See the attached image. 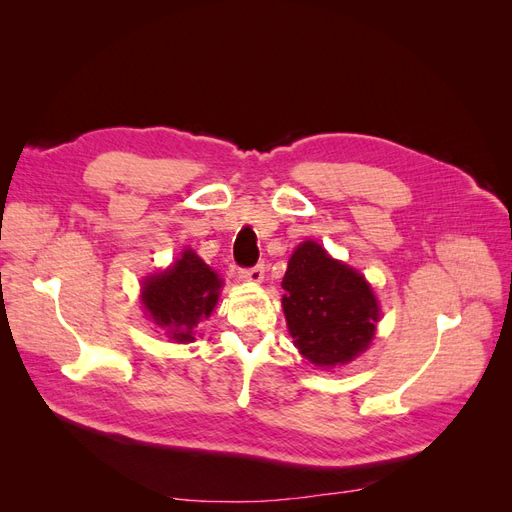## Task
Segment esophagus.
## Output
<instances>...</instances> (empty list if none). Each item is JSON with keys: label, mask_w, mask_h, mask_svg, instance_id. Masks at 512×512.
<instances>
[{"label": "esophagus", "mask_w": 512, "mask_h": 512, "mask_svg": "<svg viewBox=\"0 0 512 512\" xmlns=\"http://www.w3.org/2000/svg\"><path fill=\"white\" fill-rule=\"evenodd\" d=\"M239 275L243 277V280H247V282H256V284H258V282L265 280V265H262V262H258L256 267L241 269Z\"/></svg>", "instance_id": "34e87169"}]
</instances>
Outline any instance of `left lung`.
Wrapping results in <instances>:
<instances>
[{
  "mask_svg": "<svg viewBox=\"0 0 512 512\" xmlns=\"http://www.w3.org/2000/svg\"><path fill=\"white\" fill-rule=\"evenodd\" d=\"M282 305L294 346L307 361L335 367L359 356L374 339L378 301L361 273L305 241L284 275Z\"/></svg>",
  "mask_w": 512,
  "mask_h": 512,
  "instance_id": "1",
  "label": "left lung"
}]
</instances>
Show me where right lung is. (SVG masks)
<instances>
[{
	"label": "right lung",
	"mask_w": 512,
	"mask_h": 512,
	"mask_svg": "<svg viewBox=\"0 0 512 512\" xmlns=\"http://www.w3.org/2000/svg\"><path fill=\"white\" fill-rule=\"evenodd\" d=\"M222 280L194 250H185L173 267L143 284V305L153 322L179 344L192 342V329L207 318L220 297Z\"/></svg>",
	"instance_id": "obj_1"
}]
</instances>
